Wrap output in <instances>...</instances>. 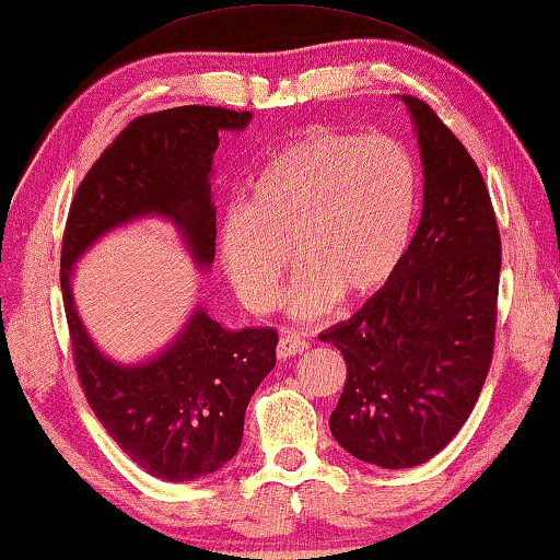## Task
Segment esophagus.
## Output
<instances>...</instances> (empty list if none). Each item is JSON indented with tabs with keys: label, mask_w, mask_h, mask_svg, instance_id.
Here are the masks:
<instances>
[{
	"label": "esophagus",
	"mask_w": 560,
	"mask_h": 560,
	"mask_svg": "<svg viewBox=\"0 0 560 560\" xmlns=\"http://www.w3.org/2000/svg\"><path fill=\"white\" fill-rule=\"evenodd\" d=\"M310 349V341L302 337V335H298V331H285V335L280 337V341H278V357L280 359H290V357H295V354H302V351H307Z\"/></svg>",
	"instance_id": "esophagus-1"
}]
</instances>
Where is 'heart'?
<instances>
[{"instance_id":"heart-1","label":"heart","mask_w":560,"mask_h":560,"mask_svg":"<svg viewBox=\"0 0 560 560\" xmlns=\"http://www.w3.org/2000/svg\"><path fill=\"white\" fill-rule=\"evenodd\" d=\"M420 172L388 135L305 130L278 147L221 223L225 272L253 312L278 305L292 260L298 317H317L335 300H361L386 285L413 233Z\"/></svg>"}]
</instances>
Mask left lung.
Listing matches in <instances>:
<instances>
[{"mask_svg": "<svg viewBox=\"0 0 560 560\" xmlns=\"http://www.w3.org/2000/svg\"><path fill=\"white\" fill-rule=\"evenodd\" d=\"M423 215L398 270L345 325L319 335L347 361L329 430L369 465L428 463L472 413L494 357L502 238L482 172L416 95Z\"/></svg>", "mask_w": 560, "mask_h": 560, "instance_id": "8db88e82", "label": "left lung"}]
</instances>
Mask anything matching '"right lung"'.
Returning <instances> with one entry per match:
<instances>
[{
  "label": "right lung",
  "mask_w": 560,
  "mask_h": 560,
  "mask_svg": "<svg viewBox=\"0 0 560 560\" xmlns=\"http://www.w3.org/2000/svg\"><path fill=\"white\" fill-rule=\"evenodd\" d=\"M248 120V110L209 105L135 117L88 170L68 209L61 290L78 381L117 447L166 482L211 475L238 453L245 408L275 366L278 331H231L196 312L164 354L142 366H117L88 339L68 278L97 235L144 213L170 215L196 262L211 265L213 152L221 130H243Z\"/></svg>",
  "instance_id": "1"
}]
</instances>
